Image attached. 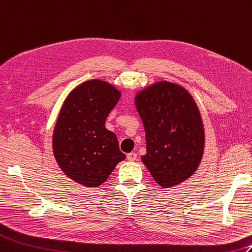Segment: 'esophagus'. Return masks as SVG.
<instances>
[{
  "mask_svg": "<svg viewBox=\"0 0 252 252\" xmlns=\"http://www.w3.org/2000/svg\"><path fill=\"white\" fill-rule=\"evenodd\" d=\"M136 158H137V155L135 153H130V154H127V156H126V159L128 161H135Z\"/></svg>",
  "mask_w": 252,
  "mask_h": 252,
  "instance_id": "34e87169",
  "label": "esophagus"
}]
</instances>
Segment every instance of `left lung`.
I'll list each match as a JSON object with an SVG mask.
<instances>
[{"mask_svg":"<svg viewBox=\"0 0 252 252\" xmlns=\"http://www.w3.org/2000/svg\"><path fill=\"white\" fill-rule=\"evenodd\" d=\"M135 106L147 145L142 161L156 183L171 188L188 179L200 164L205 144L202 117L190 93L159 81L137 93Z\"/></svg>","mask_w":252,"mask_h":252,"instance_id":"obj_1","label":"left lung"}]
</instances>
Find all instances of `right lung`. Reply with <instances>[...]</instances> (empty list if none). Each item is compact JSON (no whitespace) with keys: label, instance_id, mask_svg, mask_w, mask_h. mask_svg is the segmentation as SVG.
<instances>
[{"label":"right lung","instance_id":"1","mask_svg":"<svg viewBox=\"0 0 252 252\" xmlns=\"http://www.w3.org/2000/svg\"><path fill=\"white\" fill-rule=\"evenodd\" d=\"M121 93L106 81L92 79L75 88L64 101L52 135L58 165L68 178L96 188L126 155L105 120Z\"/></svg>","mask_w":252,"mask_h":252}]
</instances>
